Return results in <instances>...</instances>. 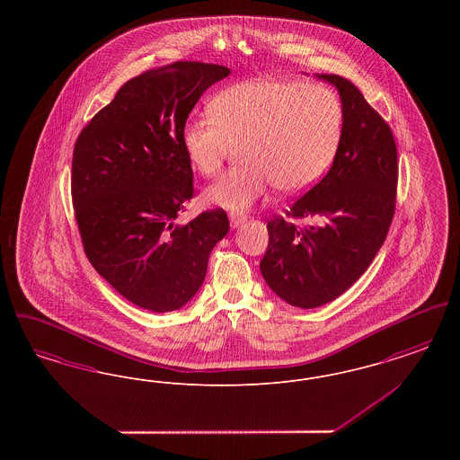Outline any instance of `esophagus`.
<instances>
[{
	"mask_svg": "<svg viewBox=\"0 0 460 460\" xmlns=\"http://www.w3.org/2000/svg\"><path fill=\"white\" fill-rule=\"evenodd\" d=\"M229 222H231V227L233 229H238L240 226H243L246 222V216H236V214H231L229 216Z\"/></svg>",
	"mask_w": 460,
	"mask_h": 460,
	"instance_id": "obj_1",
	"label": "esophagus"
}]
</instances>
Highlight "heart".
Segmentation results:
<instances>
[{
    "label": "heart",
    "instance_id": "b5f03b06",
    "mask_svg": "<svg viewBox=\"0 0 460 460\" xmlns=\"http://www.w3.org/2000/svg\"><path fill=\"white\" fill-rule=\"evenodd\" d=\"M210 117L188 119L182 148L198 174L219 172L233 146L244 160L210 184L203 199L233 214L246 212L276 184L302 193L332 165L345 113L338 94L323 84L259 77L217 93Z\"/></svg>",
    "mask_w": 460,
    "mask_h": 460
}]
</instances>
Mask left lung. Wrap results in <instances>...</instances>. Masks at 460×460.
<instances>
[{"instance_id": "8db88e82", "label": "left lung", "mask_w": 460, "mask_h": 460, "mask_svg": "<svg viewBox=\"0 0 460 460\" xmlns=\"http://www.w3.org/2000/svg\"><path fill=\"white\" fill-rule=\"evenodd\" d=\"M340 93L345 122L338 155L312 190L286 212L319 224L298 229L281 216L267 222L263 279L286 304L326 305L371 265L394 219L398 162L394 132L349 79L317 74Z\"/></svg>"}]
</instances>
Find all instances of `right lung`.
<instances>
[{
  "label": "right lung",
  "instance_id": "obj_1",
  "mask_svg": "<svg viewBox=\"0 0 460 460\" xmlns=\"http://www.w3.org/2000/svg\"><path fill=\"white\" fill-rule=\"evenodd\" d=\"M227 66L175 62L128 81L81 131L72 201L89 262L134 305L172 312L203 285L210 252L229 231L222 208L186 226L193 198L182 128Z\"/></svg>",
  "mask_w": 460,
  "mask_h": 460
}]
</instances>
